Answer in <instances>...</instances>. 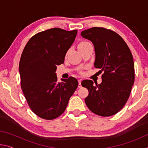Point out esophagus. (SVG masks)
Here are the masks:
<instances>
[{
  "instance_id": "obj_1",
  "label": "esophagus",
  "mask_w": 148,
  "mask_h": 148,
  "mask_svg": "<svg viewBox=\"0 0 148 148\" xmlns=\"http://www.w3.org/2000/svg\"><path fill=\"white\" fill-rule=\"evenodd\" d=\"M78 83H79V84H78V87H82V84H81V83H82V80H81V79H78Z\"/></svg>"
}]
</instances>
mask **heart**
I'll return each mask as SVG.
<instances>
[{
  "label": "heart",
  "instance_id": "1",
  "mask_svg": "<svg viewBox=\"0 0 148 148\" xmlns=\"http://www.w3.org/2000/svg\"><path fill=\"white\" fill-rule=\"evenodd\" d=\"M88 44V42H81V43H80V44H79V46H82V45H84V44Z\"/></svg>",
  "mask_w": 148,
  "mask_h": 148
}]
</instances>
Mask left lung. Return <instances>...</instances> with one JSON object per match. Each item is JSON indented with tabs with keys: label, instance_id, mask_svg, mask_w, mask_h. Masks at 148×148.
Here are the masks:
<instances>
[{
	"label": "left lung",
	"instance_id": "left-lung-1",
	"mask_svg": "<svg viewBox=\"0 0 148 148\" xmlns=\"http://www.w3.org/2000/svg\"><path fill=\"white\" fill-rule=\"evenodd\" d=\"M94 46V66L103 72L102 81L97 84L90 79L82 82L89 95L85 102L98 116L117 114L125 106L134 82V64L131 50L116 32L102 27H92L81 32Z\"/></svg>",
	"mask_w": 148,
	"mask_h": 148
}]
</instances>
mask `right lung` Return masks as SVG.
Instances as JSON below:
<instances>
[{"instance_id":"1","label":"right lung","mask_w":148,"mask_h":148,"mask_svg":"<svg viewBox=\"0 0 148 148\" xmlns=\"http://www.w3.org/2000/svg\"><path fill=\"white\" fill-rule=\"evenodd\" d=\"M77 32L59 28L38 32L22 53L19 66L21 89L32 111L42 119L61 116L78 86L74 77L57 82L56 73L57 65L64 63Z\"/></svg>"}]
</instances>
